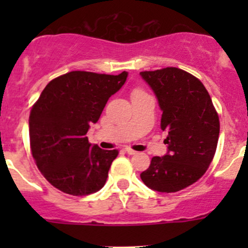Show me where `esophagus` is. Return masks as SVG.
Masks as SVG:
<instances>
[{"instance_id":"1","label":"esophagus","mask_w":248,"mask_h":248,"mask_svg":"<svg viewBox=\"0 0 248 248\" xmlns=\"http://www.w3.org/2000/svg\"><path fill=\"white\" fill-rule=\"evenodd\" d=\"M124 152H127V154H128V155H136L137 154V152L134 151V150L129 149V147H126V149H124Z\"/></svg>"}]
</instances>
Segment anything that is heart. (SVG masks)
Returning <instances> with one entry per match:
<instances>
[{
    "mask_svg": "<svg viewBox=\"0 0 248 248\" xmlns=\"http://www.w3.org/2000/svg\"><path fill=\"white\" fill-rule=\"evenodd\" d=\"M140 93H144V92H142L141 90H134L133 93H132V94H140Z\"/></svg>",
    "mask_w": 248,
    "mask_h": 248,
    "instance_id": "heart-1",
    "label": "heart"
}]
</instances>
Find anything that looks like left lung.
<instances>
[{
	"label": "left lung",
	"mask_w": 248,
	"mask_h": 248,
	"mask_svg": "<svg viewBox=\"0 0 248 248\" xmlns=\"http://www.w3.org/2000/svg\"><path fill=\"white\" fill-rule=\"evenodd\" d=\"M162 110L161 128L168 132V151L154 157L140 174L149 188L162 193L181 191L205 174L215 156L219 120L209 92L192 74L167 67L140 72Z\"/></svg>",
	"instance_id": "obj_1"
}]
</instances>
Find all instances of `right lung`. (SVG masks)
<instances>
[{
  "label": "right lung",
  "mask_w": 248,
  "mask_h": 248,
  "mask_svg": "<svg viewBox=\"0 0 248 248\" xmlns=\"http://www.w3.org/2000/svg\"><path fill=\"white\" fill-rule=\"evenodd\" d=\"M127 77L74 71L51 80L41 93L30 114V142L37 167L57 189L89 196L106 185L119 151L91 146L86 133Z\"/></svg>",
  "instance_id": "1"
}]
</instances>
